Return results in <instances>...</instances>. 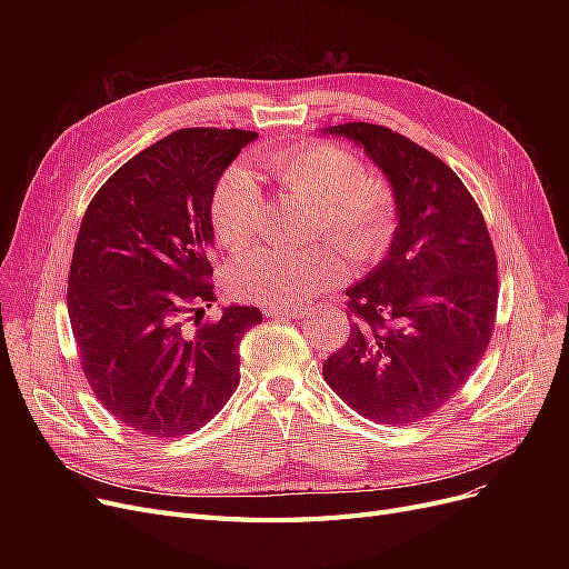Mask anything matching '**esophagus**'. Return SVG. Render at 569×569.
<instances>
[{"instance_id": "1", "label": "esophagus", "mask_w": 569, "mask_h": 569, "mask_svg": "<svg viewBox=\"0 0 569 569\" xmlns=\"http://www.w3.org/2000/svg\"><path fill=\"white\" fill-rule=\"evenodd\" d=\"M264 316H286V318H302L307 316V307H264Z\"/></svg>"}]
</instances>
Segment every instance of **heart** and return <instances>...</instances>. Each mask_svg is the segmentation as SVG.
Returning <instances> with one entry per match:
<instances>
[{
  "mask_svg": "<svg viewBox=\"0 0 569 569\" xmlns=\"http://www.w3.org/2000/svg\"><path fill=\"white\" fill-rule=\"evenodd\" d=\"M262 172L313 209V232L330 234L360 264L380 260L399 230V196L380 172H365L350 149L305 140L262 157ZM209 219L230 251L249 247L262 219V193L249 170L232 166L214 187ZM348 277L346 258L330 244L309 249L262 247L237 258L232 288L264 307H300Z\"/></svg>",
  "mask_w": 569,
  "mask_h": 569,
  "instance_id": "heart-1",
  "label": "heart"
}]
</instances>
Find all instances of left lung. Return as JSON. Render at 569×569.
<instances>
[{
  "label": "left lung",
  "instance_id": "obj_1",
  "mask_svg": "<svg viewBox=\"0 0 569 569\" xmlns=\"http://www.w3.org/2000/svg\"><path fill=\"white\" fill-rule=\"evenodd\" d=\"M330 131L360 142L390 177L399 230L387 258L346 290L350 335L322 376L367 420L408 427L450 401L489 348L493 242L480 204L429 149L369 122Z\"/></svg>",
  "mask_w": 569,
  "mask_h": 569
}]
</instances>
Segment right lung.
<instances>
[{"label": "right lung", "mask_w": 569, "mask_h": 569, "mask_svg": "<svg viewBox=\"0 0 569 569\" xmlns=\"http://www.w3.org/2000/svg\"><path fill=\"white\" fill-rule=\"evenodd\" d=\"M256 131L179 129L114 170L87 204L67 305L82 373L119 425L157 440L204 427L239 385V341L262 320H217L209 202Z\"/></svg>", "instance_id": "add662e5"}]
</instances>
